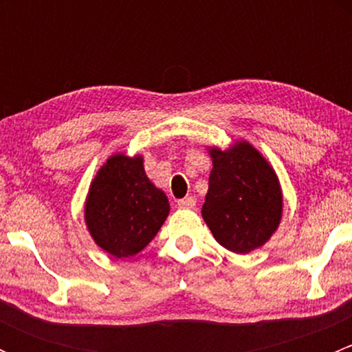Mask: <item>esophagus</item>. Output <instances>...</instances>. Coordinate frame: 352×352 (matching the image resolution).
I'll return each instance as SVG.
<instances>
[{
	"instance_id": "34e87169",
	"label": "esophagus",
	"mask_w": 352,
	"mask_h": 352,
	"mask_svg": "<svg viewBox=\"0 0 352 352\" xmlns=\"http://www.w3.org/2000/svg\"><path fill=\"white\" fill-rule=\"evenodd\" d=\"M177 206H179L180 209H192L194 206H196V199L184 197V199H180V201H177Z\"/></svg>"
}]
</instances>
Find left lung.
Here are the masks:
<instances>
[{
  "label": "left lung",
  "instance_id": "8db88e82",
  "mask_svg": "<svg viewBox=\"0 0 352 352\" xmlns=\"http://www.w3.org/2000/svg\"><path fill=\"white\" fill-rule=\"evenodd\" d=\"M212 170L202 218L216 242L235 254L262 247L278 230L283 192L274 168L250 143L209 148Z\"/></svg>",
  "mask_w": 352,
  "mask_h": 352
}]
</instances>
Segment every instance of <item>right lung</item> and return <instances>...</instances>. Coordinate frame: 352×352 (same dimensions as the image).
Wrapping results in <instances>:
<instances>
[{"instance_id":"add662e5","label":"right lung","mask_w":352,"mask_h":352,"mask_svg":"<svg viewBox=\"0 0 352 352\" xmlns=\"http://www.w3.org/2000/svg\"><path fill=\"white\" fill-rule=\"evenodd\" d=\"M168 212V199L148 179L140 155L110 156L91 180L85 202V223L91 239L116 258L140 254Z\"/></svg>"}]
</instances>
